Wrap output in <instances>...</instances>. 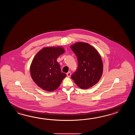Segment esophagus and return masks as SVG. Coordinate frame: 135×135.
Wrapping results in <instances>:
<instances>
[{
	"mask_svg": "<svg viewBox=\"0 0 135 135\" xmlns=\"http://www.w3.org/2000/svg\"><path fill=\"white\" fill-rule=\"evenodd\" d=\"M66 75H67V76H68V77H70V76H71V73H70V72H68L67 73H66Z\"/></svg>",
	"mask_w": 135,
	"mask_h": 135,
	"instance_id": "obj_1",
	"label": "esophagus"
}]
</instances>
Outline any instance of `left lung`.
Instances as JSON below:
<instances>
[{
  "instance_id": "left-lung-1",
  "label": "left lung",
  "mask_w": 135,
  "mask_h": 135,
  "mask_svg": "<svg viewBox=\"0 0 135 135\" xmlns=\"http://www.w3.org/2000/svg\"><path fill=\"white\" fill-rule=\"evenodd\" d=\"M77 57L78 66L71 77L83 89L94 86L100 80L103 73V62L98 51L89 44L81 42L70 46Z\"/></svg>"
}]
</instances>
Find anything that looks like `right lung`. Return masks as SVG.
Masks as SVG:
<instances>
[{
    "mask_svg": "<svg viewBox=\"0 0 135 135\" xmlns=\"http://www.w3.org/2000/svg\"><path fill=\"white\" fill-rule=\"evenodd\" d=\"M64 52L62 47H48L41 49L35 56L30 65V74L32 80L41 89L53 91L66 77L56 60Z\"/></svg>",
    "mask_w": 135,
    "mask_h": 135,
    "instance_id": "obj_1",
    "label": "right lung"
}]
</instances>
